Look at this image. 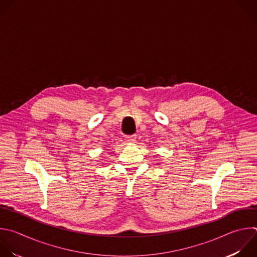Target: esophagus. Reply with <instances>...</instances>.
<instances>
[{
    "mask_svg": "<svg viewBox=\"0 0 257 257\" xmlns=\"http://www.w3.org/2000/svg\"><path fill=\"white\" fill-rule=\"evenodd\" d=\"M125 139H126L127 142L133 143V142H135V140H136V135H135V134H132V135H125Z\"/></svg>",
    "mask_w": 257,
    "mask_h": 257,
    "instance_id": "34e87169",
    "label": "esophagus"
}]
</instances>
